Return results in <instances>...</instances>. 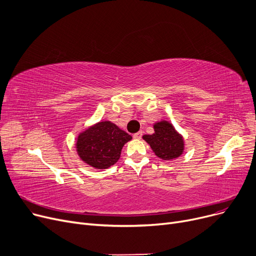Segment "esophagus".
<instances>
[{
  "label": "esophagus",
  "instance_id": "obj_1",
  "mask_svg": "<svg viewBox=\"0 0 256 256\" xmlns=\"http://www.w3.org/2000/svg\"><path fill=\"white\" fill-rule=\"evenodd\" d=\"M132 137L135 138V139H137V140H140L141 137H142V130H140V132H136V134H134Z\"/></svg>",
  "mask_w": 256,
  "mask_h": 256
}]
</instances>
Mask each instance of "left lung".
Segmentation results:
<instances>
[{
  "label": "left lung",
  "mask_w": 256,
  "mask_h": 256,
  "mask_svg": "<svg viewBox=\"0 0 256 256\" xmlns=\"http://www.w3.org/2000/svg\"><path fill=\"white\" fill-rule=\"evenodd\" d=\"M154 132L144 135L142 138L150 144L154 154L165 160L180 158L184 150V139L173 124L167 120L156 121L154 124Z\"/></svg>",
  "instance_id": "left-lung-1"
}]
</instances>
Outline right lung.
Masks as SVG:
<instances>
[{"label":"right lung","mask_w":256,"mask_h":256,"mask_svg":"<svg viewBox=\"0 0 256 256\" xmlns=\"http://www.w3.org/2000/svg\"><path fill=\"white\" fill-rule=\"evenodd\" d=\"M132 136L109 120H102L78 132L76 150L83 162L96 169H106L120 158Z\"/></svg>","instance_id":"add662e5"}]
</instances>
